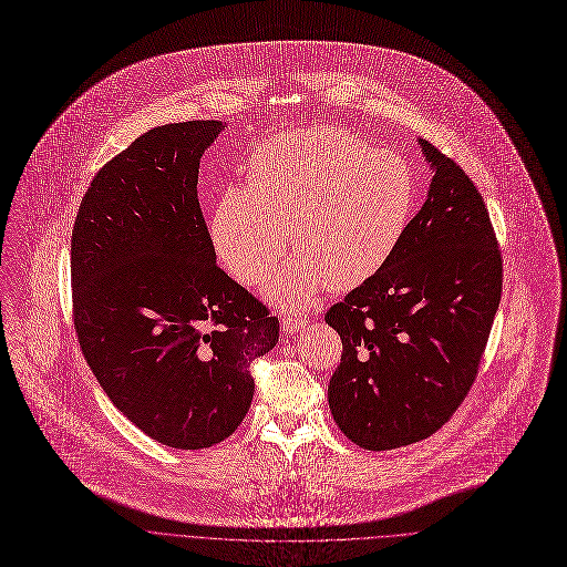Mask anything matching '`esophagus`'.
Segmentation results:
<instances>
[{
  "label": "esophagus",
  "mask_w": 567,
  "mask_h": 567,
  "mask_svg": "<svg viewBox=\"0 0 567 567\" xmlns=\"http://www.w3.org/2000/svg\"><path fill=\"white\" fill-rule=\"evenodd\" d=\"M306 319L303 317H284L281 319V328L286 330V332H299L301 328H306Z\"/></svg>",
  "instance_id": "1"
}]
</instances>
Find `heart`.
I'll list each match as a JSON object with an SVG mask.
<instances>
[{
    "instance_id": "heart-1",
    "label": "heart",
    "mask_w": 567,
    "mask_h": 567,
    "mask_svg": "<svg viewBox=\"0 0 567 567\" xmlns=\"http://www.w3.org/2000/svg\"><path fill=\"white\" fill-rule=\"evenodd\" d=\"M417 203V176L395 150H373L351 132L319 125L264 141L246 163V185L225 189L209 214L216 257L244 286L264 281L286 250L297 252L266 286L281 308H301L328 284L351 290L395 255Z\"/></svg>"
}]
</instances>
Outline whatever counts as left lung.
<instances>
[{
    "label": "left lung",
    "mask_w": 567,
    "mask_h": 567,
    "mask_svg": "<svg viewBox=\"0 0 567 567\" xmlns=\"http://www.w3.org/2000/svg\"><path fill=\"white\" fill-rule=\"evenodd\" d=\"M429 194L391 261L326 323L342 337L328 404L369 451L435 433L467 398L501 303L503 259L474 181L429 141Z\"/></svg>",
    "instance_id": "8db88e82"
}]
</instances>
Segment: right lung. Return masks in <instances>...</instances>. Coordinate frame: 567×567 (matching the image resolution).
Instances as JSON below:
<instances>
[{
	"label": "right lung",
	"mask_w": 567,
	"mask_h": 567,
	"mask_svg": "<svg viewBox=\"0 0 567 567\" xmlns=\"http://www.w3.org/2000/svg\"><path fill=\"white\" fill-rule=\"evenodd\" d=\"M220 121L154 127L91 181L71 235L78 342L127 420L205 449L246 417L279 319L216 266L196 183Z\"/></svg>",
	"instance_id": "right-lung-1"
}]
</instances>
